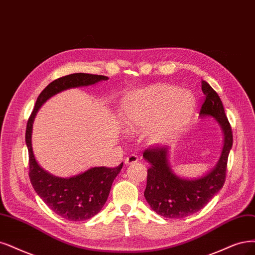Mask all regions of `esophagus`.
Segmentation results:
<instances>
[{"mask_svg":"<svg viewBox=\"0 0 255 255\" xmlns=\"http://www.w3.org/2000/svg\"><path fill=\"white\" fill-rule=\"evenodd\" d=\"M137 161H138V156H137L136 154L132 153V154H130V155H128V156L126 157L125 163H126V165H131V164L136 163Z\"/></svg>","mask_w":255,"mask_h":255,"instance_id":"esophagus-1","label":"esophagus"}]
</instances>
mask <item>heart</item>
I'll return each mask as SVG.
<instances>
[{"label":"heart","mask_w":255,"mask_h":255,"mask_svg":"<svg viewBox=\"0 0 255 255\" xmlns=\"http://www.w3.org/2000/svg\"><path fill=\"white\" fill-rule=\"evenodd\" d=\"M195 98L188 90L157 84L131 93L122 104V124L129 131H142L151 145L175 138L190 121Z\"/></svg>","instance_id":"b5f03b06"}]
</instances>
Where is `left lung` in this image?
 <instances>
[{"mask_svg": "<svg viewBox=\"0 0 255 255\" xmlns=\"http://www.w3.org/2000/svg\"><path fill=\"white\" fill-rule=\"evenodd\" d=\"M202 90L205 100L200 115L214 118L224 132L222 154L212 170L200 178L185 180L175 175L169 167L168 148L152 146L143 153L150 164L145 199L153 211L167 219H183L201 210L222 189L226 180L228 156L233 143L232 129L219 94L206 81H202Z\"/></svg>", "mask_w": 255, "mask_h": 255, "instance_id": "1", "label": "left lung"}]
</instances>
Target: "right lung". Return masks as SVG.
I'll return each mask as SVG.
<instances>
[{
    "instance_id": "add662e5",
    "label": "right lung",
    "mask_w": 255,
    "mask_h": 255,
    "mask_svg": "<svg viewBox=\"0 0 255 255\" xmlns=\"http://www.w3.org/2000/svg\"><path fill=\"white\" fill-rule=\"evenodd\" d=\"M107 80L105 75L88 73H72L54 80L37 97L27 122L25 139L29 154V178L33 189L52 211L69 221L89 220L101 211L108 199L113 180L121 172L123 163L116 168L94 167L68 178L53 176L35 161L31 146L32 123L37 110L54 94Z\"/></svg>"
}]
</instances>
